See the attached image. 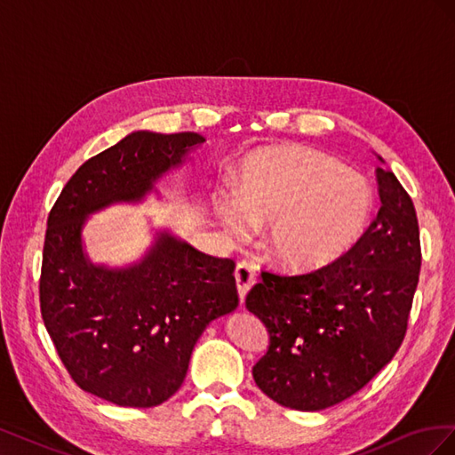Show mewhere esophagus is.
I'll use <instances>...</instances> for the list:
<instances>
[{
	"instance_id": "obj_1",
	"label": "esophagus",
	"mask_w": 455,
	"mask_h": 455,
	"mask_svg": "<svg viewBox=\"0 0 455 455\" xmlns=\"http://www.w3.org/2000/svg\"><path fill=\"white\" fill-rule=\"evenodd\" d=\"M235 281H237V291L241 301H244L246 292L251 291V286L256 283V267L251 261H239L235 267Z\"/></svg>"
}]
</instances>
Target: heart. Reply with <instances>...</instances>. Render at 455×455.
I'll return each mask as SVG.
<instances>
[{
	"mask_svg": "<svg viewBox=\"0 0 455 455\" xmlns=\"http://www.w3.org/2000/svg\"><path fill=\"white\" fill-rule=\"evenodd\" d=\"M371 203L359 172L298 146L256 151L243 164L239 194L216 197L237 235L267 226L266 254L291 271L319 269L347 252L368 224Z\"/></svg>",
	"mask_w": 455,
	"mask_h": 455,
	"instance_id": "b5f03b06",
	"label": "heart"
}]
</instances>
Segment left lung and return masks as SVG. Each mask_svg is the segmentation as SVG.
Segmentation results:
<instances>
[{
  "mask_svg": "<svg viewBox=\"0 0 455 455\" xmlns=\"http://www.w3.org/2000/svg\"><path fill=\"white\" fill-rule=\"evenodd\" d=\"M381 206L347 252L309 273L261 271L246 307L269 346L254 364L258 387L286 408L346 401L401 347L421 269L414 203L389 169H376Z\"/></svg>",
  "mask_w": 455,
  "mask_h": 455,
  "instance_id": "1",
  "label": "left lung"
}]
</instances>
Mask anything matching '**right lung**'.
<instances>
[{"label": "right lung", "mask_w": 455, "mask_h": 455, "mask_svg": "<svg viewBox=\"0 0 455 455\" xmlns=\"http://www.w3.org/2000/svg\"><path fill=\"white\" fill-rule=\"evenodd\" d=\"M204 139L197 132L129 134L68 180L47 218L39 307L68 374L108 403L151 408L186 378L196 341L239 306L235 261L164 235L139 266L109 271L81 251L85 216L140 199Z\"/></svg>", "instance_id": "1"}]
</instances>
